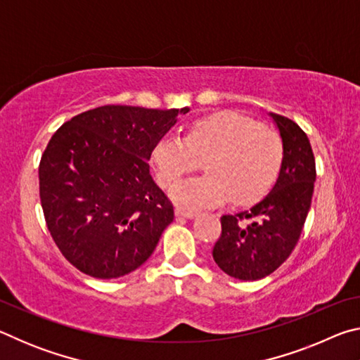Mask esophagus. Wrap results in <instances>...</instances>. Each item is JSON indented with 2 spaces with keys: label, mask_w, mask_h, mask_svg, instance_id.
Listing matches in <instances>:
<instances>
[{
  "label": "esophagus",
  "mask_w": 360,
  "mask_h": 360,
  "mask_svg": "<svg viewBox=\"0 0 360 360\" xmlns=\"http://www.w3.org/2000/svg\"><path fill=\"white\" fill-rule=\"evenodd\" d=\"M174 214L176 217H186V219H193L195 216H197V212L195 211H191V210H186V208H176L174 210Z\"/></svg>",
  "instance_id": "34e87169"
}]
</instances>
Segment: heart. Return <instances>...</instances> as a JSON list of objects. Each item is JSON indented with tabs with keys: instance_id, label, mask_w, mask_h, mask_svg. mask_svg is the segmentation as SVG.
Listing matches in <instances>:
<instances>
[{
	"instance_id": "obj_1",
	"label": "heart",
	"mask_w": 360,
	"mask_h": 360,
	"mask_svg": "<svg viewBox=\"0 0 360 360\" xmlns=\"http://www.w3.org/2000/svg\"><path fill=\"white\" fill-rule=\"evenodd\" d=\"M284 146L275 130L249 115L224 109L197 119L184 135L158 139L150 152L157 182L172 191L203 160L206 176L176 188V202L206 208L229 202L257 203L271 191L283 165Z\"/></svg>"
}]
</instances>
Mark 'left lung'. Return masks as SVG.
Segmentation results:
<instances>
[{"mask_svg":"<svg viewBox=\"0 0 360 360\" xmlns=\"http://www.w3.org/2000/svg\"><path fill=\"white\" fill-rule=\"evenodd\" d=\"M283 139L276 184L249 211L222 216L212 257L229 276L257 281L284 264L300 238L311 206L316 163L309 139L294 120L270 112Z\"/></svg>","mask_w":360,"mask_h":360,"instance_id":"1","label":"left lung"}]
</instances>
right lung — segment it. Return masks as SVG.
I'll list each match as a JSON object with an SVG mask.
<instances>
[{"label": "right lung", "mask_w": 360, "mask_h": 360, "mask_svg": "<svg viewBox=\"0 0 360 360\" xmlns=\"http://www.w3.org/2000/svg\"><path fill=\"white\" fill-rule=\"evenodd\" d=\"M186 112L108 105L53 133L39 163L41 206L60 252L77 270L119 278L154 252L174 211L148 160Z\"/></svg>", "instance_id": "obj_1"}]
</instances>
